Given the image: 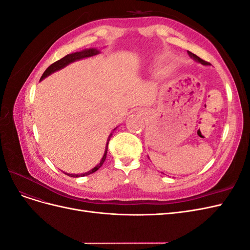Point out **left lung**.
<instances>
[{
    "mask_svg": "<svg viewBox=\"0 0 250 250\" xmlns=\"http://www.w3.org/2000/svg\"><path fill=\"white\" fill-rule=\"evenodd\" d=\"M188 54L190 55V57L193 58V59L195 60V62H199V63H201V64H203V65H209V64H210L209 62H206V60H203V59H201L200 57H198L197 55H195L194 53H192V52H188Z\"/></svg>",
    "mask_w": 250,
    "mask_h": 250,
    "instance_id": "1",
    "label": "left lung"
}]
</instances>
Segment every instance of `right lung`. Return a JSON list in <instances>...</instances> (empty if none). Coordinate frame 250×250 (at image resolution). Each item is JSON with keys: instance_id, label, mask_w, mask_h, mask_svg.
<instances>
[{"instance_id": "add662e5", "label": "right lung", "mask_w": 250, "mask_h": 250, "mask_svg": "<svg viewBox=\"0 0 250 250\" xmlns=\"http://www.w3.org/2000/svg\"><path fill=\"white\" fill-rule=\"evenodd\" d=\"M100 53V50L98 49H94V48H90V49H85V50H82L80 52H75V53H72V54H67L66 56L62 57V59L57 60V62H55L54 63H52L48 69L43 72L42 76L41 78V80L44 79L46 77H48L49 75H51L52 73H54L56 71H59L63 69L64 66H66L67 64H70L74 62H76V60H79V59H82V58H87V57H90V56H94V55H97L99 54ZM116 129V128H115ZM112 133H110L108 135V139H107V143H106V147H105V151H104V154H103V157L102 160L100 161V163L98 164L95 168H93L92 170H89L88 172H85V173H82V174H69V173H64L66 174L67 176H71V177H82V176H86V175H89V174H92L94 172H96L98 169H99L101 166L103 165V163L105 162V158H106V154H107V147H108V142L111 138Z\"/></svg>"}]
</instances>
